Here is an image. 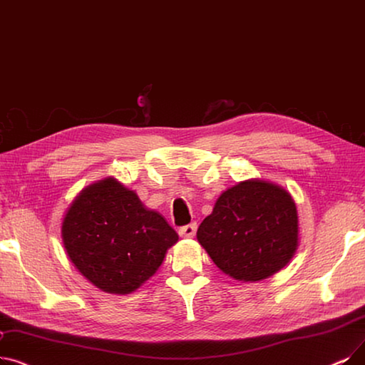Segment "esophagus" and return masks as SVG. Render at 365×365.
Here are the masks:
<instances>
[{
    "instance_id": "esophagus-1",
    "label": "esophagus",
    "mask_w": 365,
    "mask_h": 365,
    "mask_svg": "<svg viewBox=\"0 0 365 365\" xmlns=\"http://www.w3.org/2000/svg\"><path fill=\"white\" fill-rule=\"evenodd\" d=\"M195 231H197V224H189L179 230V235L183 237V239H192L195 235Z\"/></svg>"
}]
</instances>
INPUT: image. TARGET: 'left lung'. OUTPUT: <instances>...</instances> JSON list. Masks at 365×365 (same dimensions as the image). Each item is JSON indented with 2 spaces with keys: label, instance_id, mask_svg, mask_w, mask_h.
<instances>
[{
  "label": "left lung",
  "instance_id": "1",
  "mask_svg": "<svg viewBox=\"0 0 365 365\" xmlns=\"http://www.w3.org/2000/svg\"><path fill=\"white\" fill-rule=\"evenodd\" d=\"M197 240L222 273L239 282L264 280L287 267L299 246L297 204L270 180L239 182L219 195Z\"/></svg>",
  "mask_w": 365,
  "mask_h": 365
}]
</instances>
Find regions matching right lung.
Instances as JSON below:
<instances>
[{"label":"right lung","mask_w":365,"mask_h":365,"mask_svg":"<svg viewBox=\"0 0 365 365\" xmlns=\"http://www.w3.org/2000/svg\"><path fill=\"white\" fill-rule=\"evenodd\" d=\"M61 237L76 270L116 295L137 291L179 240L160 213L112 176L77 194L62 217Z\"/></svg>","instance_id":"add662e5"}]
</instances>
